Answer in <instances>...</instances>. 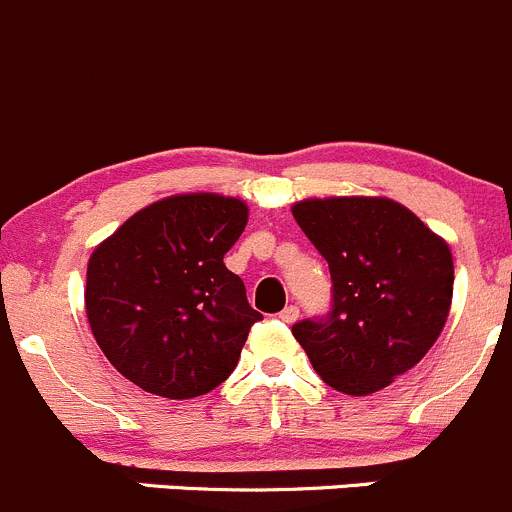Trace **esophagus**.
Here are the masks:
<instances>
[{"mask_svg":"<svg viewBox=\"0 0 512 512\" xmlns=\"http://www.w3.org/2000/svg\"><path fill=\"white\" fill-rule=\"evenodd\" d=\"M297 317H300V307H297V305H287L285 310L280 312V320L287 322V325H290V322H295Z\"/></svg>","mask_w":512,"mask_h":512,"instance_id":"34e87169","label":"esophagus"}]
</instances>
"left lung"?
<instances>
[{
    "label": "left lung",
    "mask_w": 512,
    "mask_h": 512,
    "mask_svg": "<svg viewBox=\"0 0 512 512\" xmlns=\"http://www.w3.org/2000/svg\"><path fill=\"white\" fill-rule=\"evenodd\" d=\"M327 260L332 307L292 335L317 375L345 395L388 388L435 345L453 302V255L408 207L388 197H325L292 205Z\"/></svg>",
    "instance_id": "1"
}]
</instances>
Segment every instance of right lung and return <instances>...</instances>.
Segmentation results:
<instances>
[{
  "label": "right lung",
  "mask_w": 512,
  "mask_h": 512,
  "mask_svg": "<svg viewBox=\"0 0 512 512\" xmlns=\"http://www.w3.org/2000/svg\"><path fill=\"white\" fill-rule=\"evenodd\" d=\"M247 205L215 192L165 197L94 247L84 307L104 357L137 388L170 400L215 390L262 320L222 262Z\"/></svg>",
  "instance_id": "right-lung-1"
}]
</instances>
